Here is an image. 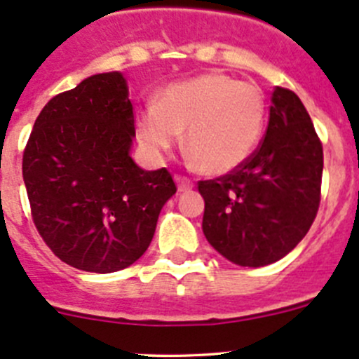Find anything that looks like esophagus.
I'll return each instance as SVG.
<instances>
[{
    "mask_svg": "<svg viewBox=\"0 0 359 359\" xmlns=\"http://www.w3.org/2000/svg\"><path fill=\"white\" fill-rule=\"evenodd\" d=\"M175 180H177V186H179L180 193H184V191H191L194 187L193 180L187 179V177H184V175H175Z\"/></svg>",
    "mask_w": 359,
    "mask_h": 359,
    "instance_id": "obj_1",
    "label": "esophagus"
}]
</instances>
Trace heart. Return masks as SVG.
<instances>
[{"label":"heart","mask_w":359,"mask_h":359,"mask_svg":"<svg viewBox=\"0 0 359 359\" xmlns=\"http://www.w3.org/2000/svg\"><path fill=\"white\" fill-rule=\"evenodd\" d=\"M266 123V102L255 85L224 72H205L168 85L156 104L137 116V135L153 156L179 144L186 130V151L201 172L224 175L255 153Z\"/></svg>","instance_id":"heart-1"}]
</instances>
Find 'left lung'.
<instances>
[{
	"mask_svg": "<svg viewBox=\"0 0 359 359\" xmlns=\"http://www.w3.org/2000/svg\"><path fill=\"white\" fill-rule=\"evenodd\" d=\"M269 123L255 153L213 180H200L203 233L222 257L243 267L283 259L316 219L323 146L299 97L276 86Z\"/></svg>",
	"mask_w": 359,
	"mask_h": 359,
	"instance_id": "obj_1",
	"label": "left lung"
}]
</instances>
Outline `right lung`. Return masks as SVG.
<instances>
[{"label":"right lung","instance_id":"right-lung-1","mask_svg":"<svg viewBox=\"0 0 359 359\" xmlns=\"http://www.w3.org/2000/svg\"><path fill=\"white\" fill-rule=\"evenodd\" d=\"M133 137L128 86L116 71L83 79L36 118L22 158L32 220L76 269L106 274L132 266L177 193L168 170L135 165Z\"/></svg>","mask_w":359,"mask_h":359}]
</instances>
